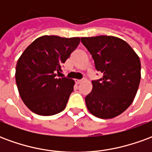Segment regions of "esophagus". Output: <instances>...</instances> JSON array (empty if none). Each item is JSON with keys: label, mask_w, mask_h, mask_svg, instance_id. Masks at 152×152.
<instances>
[{"label": "esophagus", "mask_w": 152, "mask_h": 152, "mask_svg": "<svg viewBox=\"0 0 152 152\" xmlns=\"http://www.w3.org/2000/svg\"><path fill=\"white\" fill-rule=\"evenodd\" d=\"M81 81H82L81 80H76V83L77 84V85H79V84H80V83H81Z\"/></svg>", "instance_id": "esophagus-1"}]
</instances>
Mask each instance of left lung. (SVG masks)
Instances as JSON below:
<instances>
[{
	"instance_id": "1",
	"label": "left lung",
	"mask_w": 152,
	"mask_h": 152,
	"mask_svg": "<svg viewBox=\"0 0 152 152\" xmlns=\"http://www.w3.org/2000/svg\"><path fill=\"white\" fill-rule=\"evenodd\" d=\"M102 77L93 80L86 97L89 112L101 119L117 116L131 105L141 79L139 57L129 44L112 36L81 37Z\"/></svg>"
}]
</instances>
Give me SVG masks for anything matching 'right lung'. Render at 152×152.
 I'll return each instance as SVG.
<instances>
[{"mask_svg":"<svg viewBox=\"0 0 152 152\" xmlns=\"http://www.w3.org/2000/svg\"><path fill=\"white\" fill-rule=\"evenodd\" d=\"M79 37L42 36L27 47L16 65L15 80L19 95L31 112L52 115L66 107L74 80L57 77L80 44Z\"/></svg>","mask_w":152,"mask_h":152,"instance_id":"add662e5","label":"right lung"}]
</instances>
